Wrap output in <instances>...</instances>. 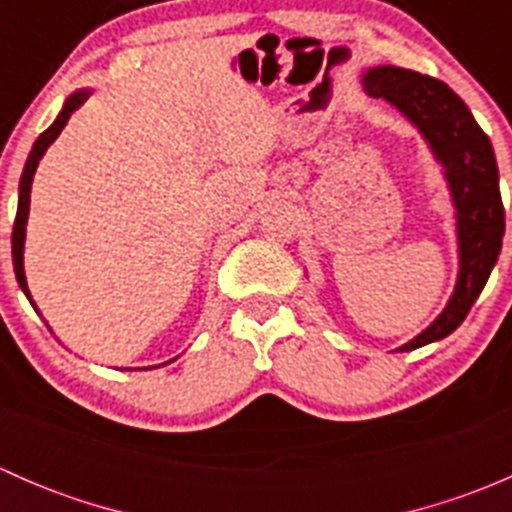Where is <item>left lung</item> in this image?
<instances>
[{"instance_id":"obj_1","label":"left lung","mask_w":512,"mask_h":512,"mask_svg":"<svg viewBox=\"0 0 512 512\" xmlns=\"http://www.w3.org/2000/svg\"><path fill=\"white\" fill-rule=\"evenodd\" d=\"M364 91L399 108L418 128L441 163L456 208V289L446 309L418 337L396 349L411 352L423 344L438 342L461 327L498 262L505 235L498 163L490 138L480 131L466 103L443 81L399 66H374L364 74Z\"/></svg>"}]
</instances>
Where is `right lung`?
<instances>
[{"instance_id":"1","label":"right lung","mask_w":512,"mask_h":512,"mask_svg":"<svg viewBox=\"0 0 512 512\" xmlns=\"http://www.w3.org/2000/svg\"><path fill=\"white\" fill-rule=\"evenodd\" d=\"M89 96H91L89 89H79L76 94H71L69 98H66L64 108H61V113L56 116V121L51 123V126L46 128V131L34 141V148H32V153H29L27 165H24L22 180H19V205H17V218H14V230H12V260H14V275H17L19 287H22V292L27 294L29 302H32V292H29L27 275H24V240H27V218H29V203H32V180L36 173V165H39V160L44 158L46 148H49L51 143L59 138V133L64 131V126L69 123L71 113H74L79 106H84V101ZM32 307H34V302H32Z\"/></svg>"}]
</instances>
